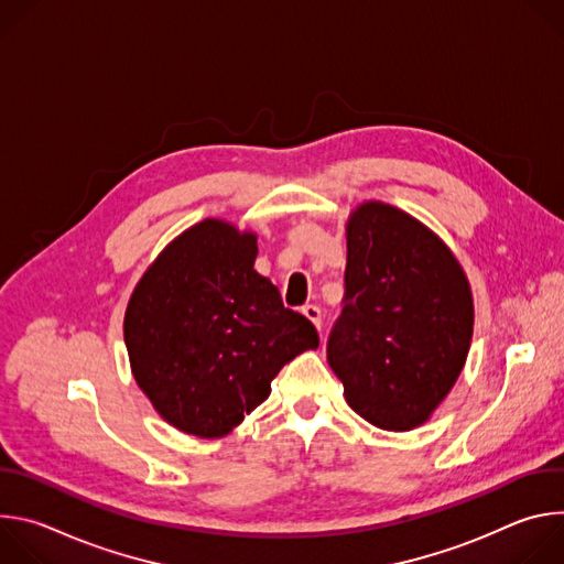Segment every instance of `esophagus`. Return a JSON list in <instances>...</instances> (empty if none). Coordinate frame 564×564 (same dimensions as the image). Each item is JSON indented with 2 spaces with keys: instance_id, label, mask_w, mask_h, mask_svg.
<instances>
[{
  "instance_id": "esophagus-1",
  "label": "esophagus",
  "mask_w": 564,
  "mask_h": 564,
  "mask_svg": "<svg viewBox=\"0 0 564 564\" xmlns=\"http://www.w3.org/2000/svg\"><path fill=\"white\" fill-rule=\"evenodd\" d=\"M303 314L312 321L316 330H321V310H318L316 305H305V307H303Z\"/></svg>"
}]
</instances>
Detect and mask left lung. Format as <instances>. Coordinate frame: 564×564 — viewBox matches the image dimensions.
Wrapping results in <instances>:
<instances>
[{"instance_id": "left-lung-1", "label": "left lung", "mask_w": 564, "mask_h": 564, "mask_svg": "<svg viewBox=\"0 0 564 564\" xmlns=\"http://www.w3.org/2000/svg\"><path fill=\"white\" fill-rule=\"evenodd\" d=\"M346 240V296L328 364L357 415L383 431H413L466 364L468 279L437 234L379 200L350 214Z\"/></svg>"}]
</instances>
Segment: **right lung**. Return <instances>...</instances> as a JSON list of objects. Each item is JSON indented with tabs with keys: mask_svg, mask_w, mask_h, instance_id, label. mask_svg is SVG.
I'll return each instance as SVG.
<instances>
[{
	"mask_svg": "<svg viewBox=\"0 0 564 564\" xmlns=\"http://www.w3.org/2000/svg\"><path fill=\"white\" fill-rule=\"evenodd\" d=\"M257 234L205 218L158 254L124 312L131 372L174 429L214 440L270 397L279 370L318 346L254 270Z\"/></svg>",
	"mask_w": 564,
	"mask_h": 564,
	"instance_id": "obj_1",
	"label": "right lung"
}]
</instances>
